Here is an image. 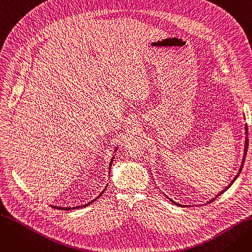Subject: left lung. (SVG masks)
<instances>
[{
  "mask_svg": "<svg viewBox=\"0 0 252 252\" xmlns=\"http://www.w3.org/2000/svg\"><path fill=\"white\" fill-rule=\"evenodd\" d=\"M245 129H246V130H245V133H246V136H248V128H247V126H245ZM247 149H248V138H247V137H246V141H245V150H244V157H243V161H242V164H241V166H240V169H239V173H238V174H237V176H236V177H235V179H234V180H233V181H232V183H231V184H230V185H229V186H228V187H227V188H224V189H223V190H222V191H220V193H219V194H218V195H217V196H216V197H215V199H216V198H217V197H219V196H220V194H222V193H223V192H224V191H226V190H228V189H229V188H230V187H231V185H232V184H233V183H234V182H235V180H236V179H237V178H238V176H239V174H240V171H241V170H242V167H243V164H244V162H245V156H246V153H247ZM215 199H213V200H215ZM170 201H171V202H173V203H175V204H177V205H180V206H183V205H181V204H178V203H176V202H174V201H173V200H171V199H170Z\"/></svg>",
  "mask_w": 252,
  "mask_h": 252,
  "instance_id": "left-lung-1",
  "label": "left lung"
}]
</instances>
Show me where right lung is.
Masks as SVG:
<instances>
[{"mask_svg": "<svg viewBox=\"0 0 252 252\" xmlns=\"http://www.w3.org/2000/svg\"><path fill=\"white\" fill-rule=\"evenodd\" d=\"M113 158H114V157H112L111 162H110V166H111V164H112V160H113ZM101 194H102V193H101ZM101 194H100L99 196H101ZM99 196H98V197H99ZM98 197H97V198H98ZM97 198H96V199H97ZM96 199H95V200H96ZM95 200H93V201H95ZM93 201H92V202H93ZM90 203H91V202H90ZM90 203H88V204H85V205H82V206H78V207H56V208H58V209H65V210H70V209H75V208H79V207H85V206L89 205Z\"/></svg>", "mask_w": 252, "mask_h": 252, "instance_id": "add662e5", "label": "right lung"}]
</instances>
